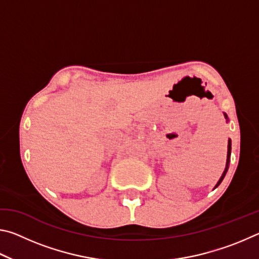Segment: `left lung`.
I'll return each instance as SVG.
<instances>
[{"instance_id":"8db88e82","label":"left lung","mask_w":259,"mask_h":259,"mask_svg":"<svg viewBox=\"0 0 259 259\" xmlns=\"http://www.w3.org/2000/svg\"><path fill=\"white\" fill-rule=\"evenodd\" d=\"M224 116H225L226 121L229 122V117H227V114H226V113H224ZM231 150H232V142H231V139L229 138V143H227V159H226V166H225L224 171H223V174H222L221 178H219V181L217 182L216 186L213 187V190H214V188H216V187H218L219 184H221V183L223 182V179H224L225 175H226V172H227V170H229V166H230V159H231Z\"/></svg>"}]
</instances>
